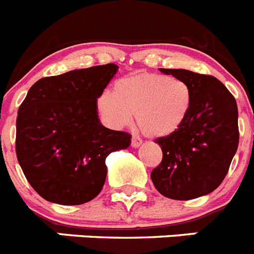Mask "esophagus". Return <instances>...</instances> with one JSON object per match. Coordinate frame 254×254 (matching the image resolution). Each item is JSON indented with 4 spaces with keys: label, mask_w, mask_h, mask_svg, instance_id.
Returning <instances> with one entry per match:
<instances>
[{
    "label": "esophagus",
    "mask_w": 254,
    "mask_h": 254,
    "mask_svg": "<svg viewBox=\"0 0 254 254\" xmlns=\"http://www.w3.org/2000/svg\"><path fill=\"white\" fill-rule=\"evenodd\" d=\"M141 143H143V141H141L139 138H136V136H132L131 138V147L132 148H139L141 145Z\"/></svg>",
    "instance_id": "1"
}]
</instances>
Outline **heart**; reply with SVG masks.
<instances>
[{
  "label": "heart",
  "instance_id": "obj_1",
  "mask_svg": "<svg viewBox=\"0 0 254 254\" xmlns=\"http://www.w3.org/2000/svg\"><path fill=\"white\" fill-rule=\"evenodd\" d=\"M96 106L107 127L123 129L135 113L141 131L161 139L173 135L186 123L192 109V91L184 79L139 73L118 79L114 92L100 93Z\"/></svg>",
  "mask_w": 254,
  "mask_h": 254
}]
</instances>
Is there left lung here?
Wrapping results in <instances>:
<instances>
[{"mask_svg":"<svg viewBox=\"0 0 254 254\" xmlns=\"http://www.w3.org/2000/svg\"><path fill=\"white\" fill-rule=\"evenodd\" d=\"M159 70L190 84L192 109L181 129L155 140L163 159L150 178L158 192L168 198L205 196L223 182L238 149L237 102L215 77L187 69Z\"/></svg>","mask_w":254,"mask_h":254,"instance_id":"1","label":"left lung"}]
</instances>
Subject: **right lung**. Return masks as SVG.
<instances>
[{"mask_svg": "<svg viewBox=\"0 0 254 254\" xmlns=\"http://www.w3.org/2000/svg\"><path fill=\"white\" fill-rule=\"evenodd\" d=\"M113 63L45 77L33 84L16 119V155L39 195L81 205L99 195L107 155L127 149L131 135L105 127L96 100L118 73Z\"/></svg>", "mask_w": 254, "mask_h": 254, "instance_id": "add662e5", "label": "right lung"}]
</instances>
